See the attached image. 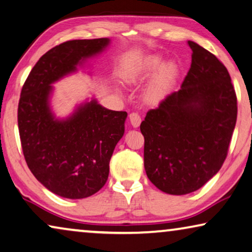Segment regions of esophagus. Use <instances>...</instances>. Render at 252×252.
Instances as JSON below:
<instances>
[{
	"label": "esophagus",
	"instance_id": "obj_1",
	"mask_svg": "<svg viewBox=\"0 0 252 252\" xmlns=\"http://www.w3.org/2000/svg\"><path fill=\"white\" fill-rule=\"evenodd\" d=\"M129 119H130V123H131V126H132L133 127H138L139 126H140V123H141V116L139 115L138 113H131L130 115H129Z\"/></svg>",
	"mask_w": 252,
	"mask_h": 252
}]
</instances>
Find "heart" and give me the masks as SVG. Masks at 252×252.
<instances>
[{
    "label": "heart",
    "instance_id": "heart-1",
    "mask_svg": "<svg viewBox=\"0 0 252 252\" xmlns=\"http://www.w3.org/2000/svg\"><path fill=\"white\" fill-rule=\"evenodd\" d=\"M160 64H162V59L158 56H153L148 60L147 64H146L145 69L140 71V72H133L132 74H129L127 78L130 80L138 78L140 74H149L154 72V71L158 69ZM176 74H178V69L174 63H165L163 64L156 76L154 77L153 81L150 82L149 87L146 93V98L150 103H158L162 100L170 89L171 85L173 84L175 80Z\"/></svg>",
    "mask_w": 252,
    "mask_h": 252
}]
</instances>
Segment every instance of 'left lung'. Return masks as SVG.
I'll return each instance as SVG.
<instances>
[{
    "mask_svg": "<svg viewBox=\"0 0 252 252\" xmlns=\"http://www.w3.org/2000/svg\"><path fill=\"white\" fill-rule=\"evenodd\" d=\"M188 44L192 60L181 88L149 110L140 125L148 179L178 196L200 189L220 170L238 115L226 67L204 47Z\"/></svg>",
    "mask_w": 252,
    "mask_h": 252,
    "instance_id": "left-lung-1",
    "label": "left lung"
}]
</instances>
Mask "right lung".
Here are the masks:
<instances>
[{
    "label": "right lung",
    "mask_w": 252,
    "mask_h": 252,
    "mask_svg": "<svg viewBox=\"0 0 252 252\" xmlns=\"http://www.w3.org/2000/svg\"><path fill=\"white\" fill-rule=\"evenodd\" d=\"M108 43V38H96L60 44L38 60L22 86L18 126L26 163L45 188L63 198H87L104 187L127 114L92 100L60 121L48 105L51 84Z\"/></svg>",
    "instance_id": "add662e5"
}]
</instances>
